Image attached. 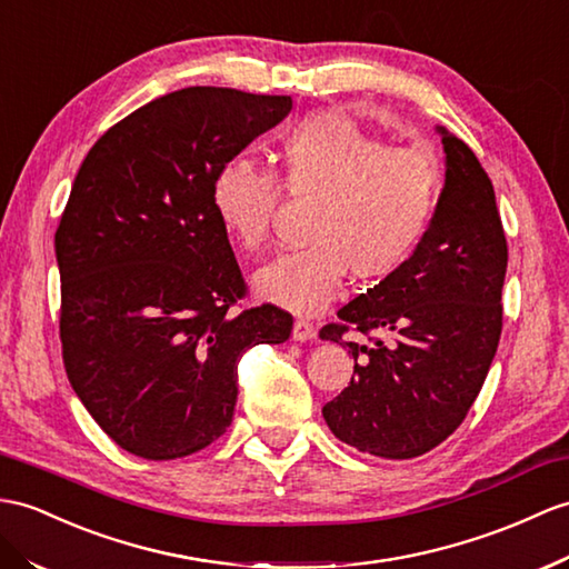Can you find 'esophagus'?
I'll list each match as a JSON object with an SVG mask.
<instances>
[{
    "mask_svg": "<svg viewBox=\"0 0 569 569\" xmlns=\"http://www.w3.org/2000/svg\"><path fill=\"white\" fill-rule=\"evenodd\" d=\"M292 338L299 340V342H307V340H313L316 338V328L311 321H307V318H297L295 321V328H292Z\"/></svg>",
    "mask_w": 569,
    "mask_h": 569,
    "instance_id": "esophagus-1",
    "label": "esophagus"
}]
</instances>
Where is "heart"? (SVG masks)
<instances>
[{
  "label": "heart",
  "instance_id": "obj_1",
  "mask_svg": "<svg viewBox=\"0 0 569 569\" xmlns=\"http://www.w3.org/2000/svg\"><path fill=\"white\" fill-rule=\"evenodd\" d=\"M282 186L316 200L309 246L268 262L256 292L295 313H316L340 292L348 272L362 284L396 274L432 227L441 166L432 151L391 147L345 113H316L284 134ZM282 186L268 169L233 157L212 180V210L243 251L266 246Z\"/></svg>",
  "mask_w": 569,
  "mask_h": 569
}]
</instances>
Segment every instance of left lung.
I'll return each instance as SVG.
<instances>
[{
  "mask_svg": "<svg viewBox=\"0 0 569 569\" xmlns=\"http://www.w3.org/2000/svg\"><path fill=\"white\" fill-rule=\"evenodd\" d=\"M439 134L447 180L425 241L321 328L323 340L355 357L350 386L323 406V418L345 445L381 459H415L456 432L502 332L509 253L492 180L463 140ZM350 329L368 342L342 341Z\"/></svg>",
  "mask_w": 569,
  "mask_h": 569,
  "instance_id": "obj_1",
  "label": "left lung"
}]
</instances>
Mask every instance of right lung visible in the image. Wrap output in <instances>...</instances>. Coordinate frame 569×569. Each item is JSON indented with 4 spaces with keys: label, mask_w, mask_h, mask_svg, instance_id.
I'll list each match as a JSON object with an SVG mask.
<instances>
[{
    "label": "right lung",
    "mask_w": 569,
    "mask_h": 569,
    "mask_svg": "<svg viewBox=\"0 0 569 569\" xmlns=\"http://www.w3.org/2000/svg\"><path fill=\"white\" fill-rule=\"evenodd\" d=\"M292 110L289 96L188 87L116 122L81 163L54 231L67 379L116 445L149 461L227 432L239 359L292 316L248 287L212 180Z\"/></svg>",
    "instance_id": "right-lung-1"
}]
</instances>
